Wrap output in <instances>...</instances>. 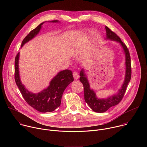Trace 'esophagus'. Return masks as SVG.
Returning a JSON list of instances; mask_svg holds the SVG:
<instances>
[{
    "label": "esophagus",
    "instance_id": "obj_1",
    "mask_svg": "<svg viewBox=\"0 0 147 147\" xmlns=\"http://www.w3.org/2000/svg\"><path fill=\"white\" fill-rule=\"evenodd\" d=\"M73 77L74 78V79H76V80H77L79 78V75H78V73L77 71L73 72Z\"/></svg>",
    "mask_w": 147,
    "mask_h": 147
}]
</instances>
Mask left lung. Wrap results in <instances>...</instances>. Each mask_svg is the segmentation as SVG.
<instances>
[{
  "label": "left lung",
  "mask_w": 147,
  "mask_h": 147,
  "mask_svg": "<svg viewBox=\"0 0 147 147\" xmlns=\"http://www.w3.org/2000/svg\"><path fill=\"white\" fill-rule=\"evenodd\" d=\"M107 31V37L108 39L116 40L120 43L125 53V65H126V72H125V77L123 84L121 89L119 91L117 94L111 96L107 99H99L96 97L95 92L93 90H90V85L87 78L85 77L83 71L80 73V81L82 83L84 90V99L86 102L91 109L96 112L103 113L106 112L109 108L117 105L123 99L124 94L126 91L127 87L129 82L130 81L131 77V58L128 48L121 41L120 37L113 31H112L107 26L105 27Z\"/></svg>",
  "instance_id": "1"
}]
</instances>
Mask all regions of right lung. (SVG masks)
I'll list each match as a JSON object with an SVG mask.
<instances>
[{
  "instance_id": "right-lung-1",
  "label": "right lung",
  "mask_w": 147,
  "mask_h": 147,
  "mask_svg": "<svg viewBox=\"0 0 147 147\" xmlns=\"http://www.w3.org/2000/svg\"><path fill=\"white\" fill-rule=\"evenodd\" d=\"M52 22H57V21H52ZM42 24L43 23L30 32L23 40L21 47L38 34ZM18 58L19 53L15 57L14 79L24 100L30 106L39 112L45 113L54 111L60 105L61 96L65 90L74 80L72 71L70 70L61 71L52 79L49 86L47 89L36 94H32L27 90L20 81L18 65Z\"/></svg>"
}]
</instances>
